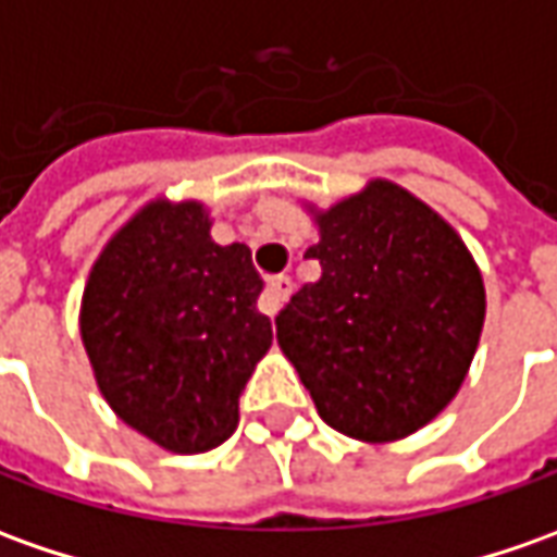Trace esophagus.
I'll return each instance as SVG.
<instances>
[{"instance_id": "obj_1", "label": "esophagus", "mask_w": 557, "mask_h": 557, "mask_svg": "<svg viewBox=\"0 0 557 557\" xmlns=\"http://www.w3.org/2000/svg\"><path fill=\"white\" fill-rule=\"evenodd\" d=\"M293 293V280L286 277V274H277V277L268 280V286H264V295H262V308L268 317H274L280 310V305L289 298Z\"/></svg>"}]
</instances>
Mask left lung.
Here are the masks:
<instances>
[{
  "label": "left lung",
  "mask_w": 557,
  "mask_h": 557,
  "mask_svg": "<svg viewBox=\"0 0 557 557\" xmlns=\"http://www.w3.org/2000/svg\"><path fill=\"white\" fill-rule=\"evenodd\" d=\"M305 252L320 280L277 313V342L320 418L396 442L457 396L485 323V283L457 231L406 188L374 180L317 213Z\"/></svg>",
  "instance_id": "left-lung-1"
}]
</instances>
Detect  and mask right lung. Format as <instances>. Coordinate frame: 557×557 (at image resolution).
<instances>
[{
    "mask_svg": "<svg viewBox=\"0 0 557 557\" xmlns=\"http://www.w3.org/2000/svg\"><path fill=\"white\" fill-rule=\"evenodd\" d=\"M247 244L219 247L198 200H151L106 244L82 298V342L106 403L173 454L237 430V403L271 347Z\"/></svg>",
    "mask_w": 557,
    "mask_h": 557,
    "instance_id": "right-lung-1",
    "label": "right lung"
}]
</instances>
